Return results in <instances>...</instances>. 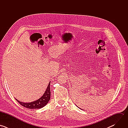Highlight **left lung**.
I'll return each instance as SVG.
<instances>
[{
  "label": "left lung",
  "instance_id": "8db88e82",
  "mask_svg": "<svg viewBox=\"0 0 128 128\" xmlns=\"http://www.w3.org/2000/svg\"><path fill=\"white\" fill-rule=\"evenodd\" d=\"M76 106H77V105H76ZM77 107H78V106H77ZM78 108H79V107H78Z\"/></svg>",
  "mask_w": 128,
  "mask_h": 128
}]
</instances>
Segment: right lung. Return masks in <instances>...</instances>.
Wrapping results in <instances>:
<instances>
[{
  "label": "right lung",
  "mask_w": 128,
  "mask_h": 128,
  "mask_svg": "<svg viewBox=\"0 0 128 128\" xmlns=\"http://www.w3.org/2000/svg\"><path fill=\"white\" fill-rule=\"evenodd\" d=\"M50 82L48 84V85L45 91L44 95L38 100L29 102V103H24L21 102L18 100H16L19 103L23 106L29 108V109H39L42 108L46 106L48 102L50 100Z\"/></svg>",
  "instance_id": "obj_1"
}]
</instances>
